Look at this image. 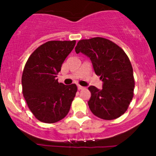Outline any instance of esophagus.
I'll list each match as a JSON object with an SVG mask.
<instances>
[{"instance_id":"obj_1","label":"esophagus","mask_w":156,"mask_h":156,"mask_svg":"<svg viewBox=\"0 0 156 156\" xmlns=\"http://www.w3.org/2000/svg\"><path fill=\"white\" fill-rule=\"evenodd\" d=\"M77 88L79 89V90H83V89H84V87H82L80 85H77Z\"/></svg>"}]
</instances>
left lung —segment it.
<instances>
[{"label": "left lung", "instance_id": "1", "mask_svg": "<svg viewBox=\"0 0 156 156\" xmlns=\"http://www.w3.org/2000/svg\"><path fill=\"white\" fill-rule=\"evenodd\" d=\"M75 51L90 58L95 73L103 82L101 90L88 87L91 96L87 103L92 113L106 120L124 114L134 89L133 68L124 51L102 37L81 40Z\"/></svg>", "mask_w": 156, "mask_h": 156}]
</instances>
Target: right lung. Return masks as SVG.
Wrapping results in <instances>:
<instances>
[{"mask_svg":"<svg viewBox=\"0 0 156 156\" xmlns=\"http://www.w3.org/2000/svg\"><path fill=\"white\" fill-rule=\"evenodd\" d=\"M76 41H51L37 48L27 60L22 76L27 105L41 122L53 123L68 114L77 91L76 84L58 82V73Z\"/></svg>","mask_w":156,"mask_h":156,"instance_id":"add662e5","label":"right lung"}]
</instances>
